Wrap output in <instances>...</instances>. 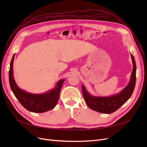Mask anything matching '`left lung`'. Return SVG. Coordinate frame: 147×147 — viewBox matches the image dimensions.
Wrapping results in <instances>:
<instances>
[{"instance_id":"1","label":"left lung","mask_w":147,"mask_h":147,"mask_svg":"<svg viewBox=\"0 0 147 147\" xmlns=\"http://www.w3.org/2000/svg\"><path fill=\"white\" fill-rule=\"evenodd\" d=\"M131 55L133 63V69L130 82L118 94L109 97H96L88 93L82 84L83 97L86 104L91 109L100 113H112L117 111L130 98L134 91L136 81V64L134 56L132 54Z\"/></svg>"}]
</instances>
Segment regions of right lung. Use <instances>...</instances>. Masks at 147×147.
<instances>
[{
    "label": "right lung",
    "mask_w": 147,
    "mask_h": 147,
    "mask_svg": "<svg viewBox=\"0 0 147 147\" xmlns=\"http://www.w3.org/2000/svg\"><path fill=\"white\" fill-rule=\"evenodd\" d=\"M13 55L10 65L9 82L11 91L21 104L28 110L34 113H43L55 108L59 97V92L64 80L57 83L54 89L41 94H34L22 90L17 86L13 78Z\"/></svg>",
    "instance_id": "right-lung-1"
}]
</instances>
